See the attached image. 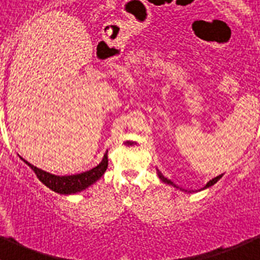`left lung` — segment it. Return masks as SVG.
<instances>
[{"mask_svg":"<svg viewBox=\"0 0 260 260\" xmlns=\"http://www.w3.org/2000/svg\"><path fill=\"white\" fill-rule=\"evenodd\" d=\"M156 174H158L159 179L162 180L163 182H166V184H168V185H172V186H174V188L179 189V186H177V185H175L174 182L171 181L170 179H167V177H165V176H163V175L160 174V172H159V170H156ZM221 176H223V175H219V176H216V177H214V179H212V180H210V181L207 182V184H206L205 186H203V189H206V188H210V186H212V185H214V184H216V182L219 181V180L221 179ZM180 190H181V189H180ZM182 191H184V189H182ZM185 191H186V190H185Z\"/></svg>","mask_w":260,"mask_h":260,"instance_id":"left-lung-1","label":"left lung"}]
</instances>
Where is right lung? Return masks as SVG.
<instances>
[{
	"label": "right lung",
	"mask_w": 260,
	"mask_h": 260,
	"mask_svg": "<svg viewBox=\"0 0 260 260\" xmlns=\"http://www.w3.org/2000/svg\"><path fill=\"white\" fill-rule=\"evenodd\" d=\"M20 159H22L28 167L34 171L35 174H36L37 179L43 182L44 185L48 186L49 189H51V190L55 191V193L64 194V196L79 193V191L84 190V189L89 188V186L93 185L97 180H100L104 176V174L107 170V165H109L107 153H105L101 163L95 166V167H93L92 170L85 171V172H81V174L76 175L58 176V175L49 174L46 171L35 167L34 165H31L29 162L24 160L23 158Z\"/></svg>",
	"instance_id": "obj_1"
}]
</instances>
